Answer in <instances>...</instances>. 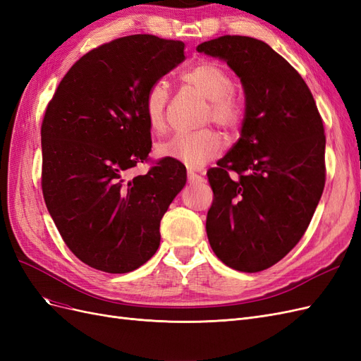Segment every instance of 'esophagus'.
I'll return each instance as SVG.
<instances>
[{"mask_svg":"<svg viewBox=\"0 0 361 361\" xmlns=\"http://www.w3.org/2000/svg\"><path fill=\"white\" fill-rule=\"evenodd\" d=\"M187 176H188V182H190V183H202V182H204V178H203V176H200V174L194 173V171H191V170H188Z\"/></svg>","mask_w":361,"mask_h":361,"instance_id":"esophagus-1","label":"esophagus"}]
</instances>
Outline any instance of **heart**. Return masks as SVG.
Segmentation results:
<instances>
[{
  "label": "heart",
  "instance_id": "1",
  "mask_svg": "<svg viewBox=\"0 0 361 361\" xmlns=\"http://www.w3.org/2000/svg\"><path fill=\"white\" fill-rule=\"evenodd\" d=\"M185 85L192 87L207 99L203 116V123L214 122L227 135H236L244 123L245 108L233 90L235 80L223 64L203 60L180 75ZM170 99L169 85L157 81L149 87L145 96L143 111L149 129L154 134L166 130V114ZM223 140L220 134L211 128H204L195 133H178L170 140L157 146L158 155L176 159L187 167L199 169L206 162L220 155Z\"/></svg>",
  "mask_w": 361,
  "mask_h": 361
}]
</instances>
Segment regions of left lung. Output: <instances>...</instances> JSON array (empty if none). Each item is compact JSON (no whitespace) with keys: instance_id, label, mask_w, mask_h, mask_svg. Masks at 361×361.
Masks as SVG:
<instances>
[{"instance_id":"obj_1","label":"left lung","mask_w":361,"mask_h":361,"mask_svg":"<svg viewBox=\"0 0 361 361\" xmlns=\"http://www.w3.org/2000/svg\"><path fill=\"white\" fill-rule=\"evenodd\" d=\"M197 51L226 60L245 92L241 137L206 173L207 239L227 267L264 271L300 243L319 203L322 117L301 75L265 42L227 35Z\"/></svg>"}]
</instances>
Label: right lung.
Listing matches in <instances>:
<instances>
[{"label":"right lung","mask_w":361,"mask_h":361,"mask_svg":"<svg viewBox=\"0 0 361 361\" xmlns=\"http://www.w3.org/2000/svg\"><path fill=\"white\" fill-rule=\"evenodd\" d=\"M185 43L152 35L93 48L63 76L42 122V192L64 244L85 265L125 274L157 253L159 223L187 182L161 158L129 179L152 150L149 87L185 60Z\"/></svg>","instance_id":"1"}]
</instances>
